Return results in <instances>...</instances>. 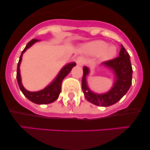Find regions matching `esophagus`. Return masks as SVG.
Returning <instances> with one entry per match:
<instances>
[{
    "label": "esophagus",
    "instance_id": "obj_1",
    "mask_svg": "<svg viewBox=\"0 0 150 150\" xmlns=\"http://www.w3.org/2000/svg\"><path fill=\"white\" fill-rule=\"evenodd\" d=\"M76 63L79 66H82V65H83L85 63V59L82 57H79L76 59Z\"/></svg>",
    "mask_w": 150,
    "mask_h": 150
}]
</instances>
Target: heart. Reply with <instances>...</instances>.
I'll return each instance as SVG.
<instances>
[{
  "instance_id": "obj_1",
  "label": "heart",
  "mask_w": 150,
  "mask_h": 150,
  "mask_svg": "<svg viewBox=\"0 0 150 150\" xmlns=\"http://www.w3.org/2000/svg\"><path fill=\"white\" fill-rule=\"evenodd\" d=\"M85 50L91 55H98L101 60H108L116 54V48L113 45H108L105 41L96 40L87 44Z\"/></svg>"
}]
</instances>
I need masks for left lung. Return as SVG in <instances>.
Segmentation results:
<instances>
[{
    "mask_svg": "<svg viewBox=\"0 0 150 150\" xmlns=\"http://www.w3.org/2000/svg\"><path fill=\"white\" fill-rule=\"evenodd\" d=\"M102 65L112 69L115 74V80L110 91L103 94L92 92L87 85L86 76L89 69L85 66L83 68L82 88L87 100L97 106L108 107L119 102L129 89L132 85V68L129 54L122 45L118 57L105 61Z\"/></svg>",
    "mask_w": 150,
    "mask_h": 150,
    "instance_id": "1",
    "label": "left lung"
}]
</instances>
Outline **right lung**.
Segmentation results:
<instances>
[{
    "instance_id": "right-lung-1",
    "label": "right lung",
    "mask_w": 150,
    "mask_h": 150,
    "mask_svg": "<svg viewBox=\"0 0 150 150\" xmlns=\"http://www.w3.org/2000/svg\"><path fill=\"white\" fill-rule=\"evenodd\" d=\"M38 41V40L37 39L31 40L25 45V48H24L23 51L21 53V55L19 59V62H18V68H17V80H18V83L20 87V89H21V91H22L23 95L25 96L28 100H30L31 102H34L35 104H38V105H45V104H49L53 102H54L55 100H57L58 99L61 91V85H62V80L69 74L70 71L73 68V67L76 65V63L75 62H71V63L65 65L61 69V71H59L56 79L53 81L49 85H48L46 88H44L43 90L37 91V92H31V91H27V90H25L23 88V86L22 85V82H21V74H20V65H21V60H22L23 54L29 47H31L34 43H35Z\"/></svg>"
}]
</instances>
